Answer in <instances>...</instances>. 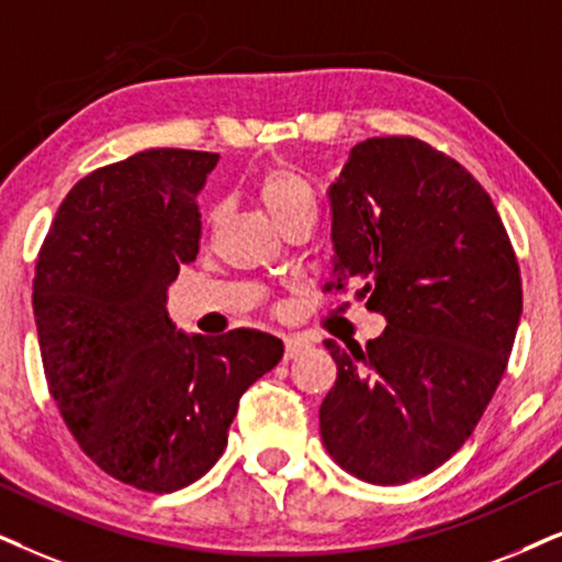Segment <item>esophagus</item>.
I'll list each match as a JSON object with an SVG mask.
<instances>
[{
  "instance_id": "obj_1",
  "label": "esophagus",
  "mask_w": 562,
  "mask_h": 562,
  "mask_svg": "<svg viewBox=\"0 0 562 562\" xmlns=\"http://www.w3.org/2000/svg\"><path fill=\"white\" fill-rule=\"evenodd\" d=\"M305 347H308V342H305L303 337H288L285 339V360H293V358H297V355H301Z\"/></svg>"
}]
</instances>
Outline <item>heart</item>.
Segmentation results:
<instances>
[{"mask_svg": "<svg viewBox=\"0 0 562 562\" xmlns=\"http://www.w3.org/2000/svg\"><path fill=\"white\" fill-rule=\"evenodd\" d=\"M254 196L277 228H285L295 217L316 215L314 191L303 176L288 166H269L261 170L254 181Z\"/></svg>", "mask_w": 562, "mask_h": 562, "instance_id": "b5f03b06", "label": "heart"}]
</instances>
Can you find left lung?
Returning <instances> with one entry per match:
<instances>
[{
  "label": "left lung",
  "mask_w": 562,
  "mask_h": 562,
  "mask_svg": "<svg viewBox=\"0 0 562 562\" xmlns=\"http://www.w3.org/2000/svg\"><path fill=\"white\" fill-rule=\"evenodd\" d=\"M334 282L386 318L342 350L318 409L345 472L404 485L472 436L506 373L521 318V274L498 210L474 176L415 137L350 150L329 187Z\"/></svg>",
  "instance_id": "left-lung-1"
}]
</instances>
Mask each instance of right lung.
Segmentation results:
<instances>
[{"mask_svg": "<svg viewBox=\"0 0 562 562\" xmlns=\"http://www.w3.org/2000/svg\"><path fill=\"white\" fill-rule=\"evenodd\" d=\"M220 155L145 150L69 191L41 246L33 314L48 392L111 477L173 493L228 446L238 400L282 360L257 329L179 331L168 285L196 259V194Z\"/></svg>", "mask_w": 562, "mask_h": 562, "instance_id": "add662e5", "label": "right lung"}]
</instances>
